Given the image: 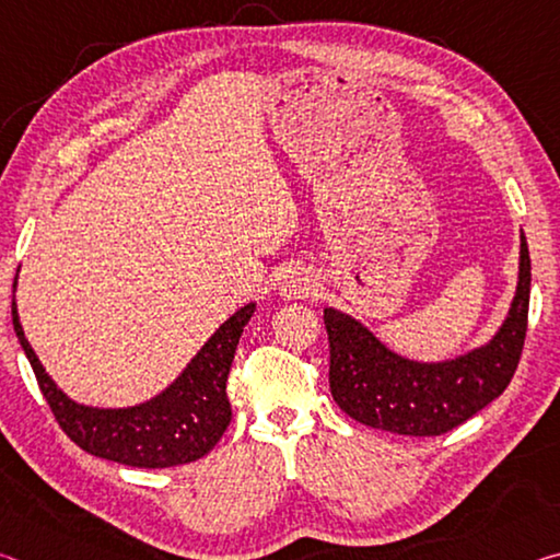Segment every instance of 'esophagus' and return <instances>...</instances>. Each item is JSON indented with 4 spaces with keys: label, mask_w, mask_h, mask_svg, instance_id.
<instances>
[{
    "label": "esophagus",
    "mask_w": 560,
    "mask_h": 560,
    "mask_svg": "<svg viewBox=\"0 0 560 560\" xmlns=\"http://www.w3.org/2000/svg\"><path fill=\"white\" fill-rule=\"evenodd\" d=\"M318 293V279L308 269H293L281 283V299L296 301V299H314Z\"/></svg>",
    "instance_id": "obj_1"
}]
</instances>
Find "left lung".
Listing matches in <instances>:
<instances>
[{
  "label": "left lung",
  "mask_w": 560,
  "mask_h": 560,
  "mask_svg": "<svg viewBox=\"0 0 560 560\" xmlns=\"http://www.w3.org/2000/svg\"><path fill=\"white\" fill-rule=\"evenodd\" d=\"M530 259L521 232L514 299L487 343L447 360H412L338 308L324 311L330 346V395L368 428L438 438L467 422L506 390L526 338Z\"/></svg>",
  "instance_id": "left-lung-1"
}]
</instances>
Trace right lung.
I'll return each mask as SVG.
<instances>
[{
	"label": "right lung",
	"instance_id": "obj_1",
	"mask_svg": "<svg viewBox=\"0 0 560 560\" xmlns=\"http://www.w3.org/2000/svg\"><path fill=\"white\" fill-rule=\"evenodd\" d=\"M254 311L257 303H246L232 314L163 393L130 407H93L71 400L26 340L16 299H12V324L56 422L83 452L128 467L165 469L205 457L230 428L226 375Z\"/></svg>",
	"mask_w": 560,
	"mask_h": 560
}]
</instances>
